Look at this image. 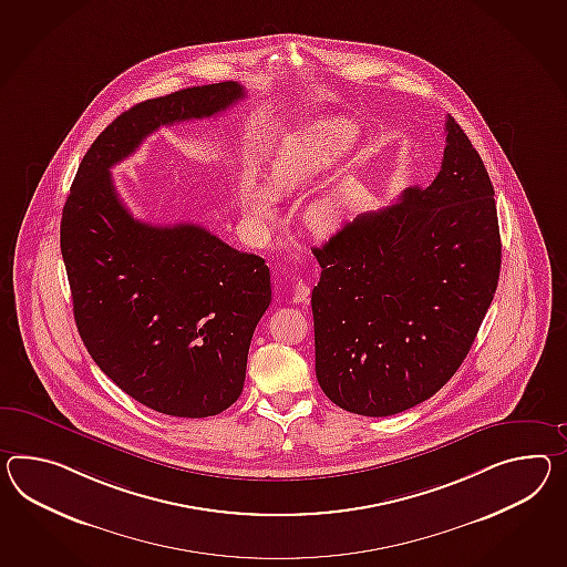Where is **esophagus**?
<instances>
[{"label":"esophagus","mask_w":567,"mask_h":567,"mask_svg":"<svg viewBox=\"0 0 567 567\" xmlns=\"http://www.w3.org/2000/svg\"><path fill=\"white\" fill-rule=\"evenodd\" d=\"M309 299V287L303 280H297V285L292 287V303H307Z\"/></svg>","instance_id":"1"}]
</instances>
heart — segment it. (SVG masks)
I'll return each instance as SVG.
<instances>
[{"instance_id":"obj_1","label":"heart","mask_w":567,"mask_h":567,"mask_svg":"<svg viewBox=\"0 0 567 567\" xmlns=\"http://www.w3.org/2000/svg\"><path fill=\"white\" fill-rule=\"evenodd\" d=\"M359 128L346 118H328L303 128L275 155L266 172V186L249 184L244 190V213L254 231L264 234L277 221V200L289 196L330 172L346 153L352 152ZM367 193L359 176H344L305 203L301 219L316 235H332L344 227Z\"/></svg>"}]
</instances>
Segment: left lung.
Instances as JSON below:
<instances>
[{"label": "left lung", "mask_w": 567, "mask_h": 567, "mask_svg": "<svg viewBox=\"0 0 567 567\" xmlns=\"http://www.w3.org/2000/svg\"><path fill=\"white\" fill-rule=\"evenodd\" d=\"M444 126L432 184L313 248L316 374L352 414H400L432 398L467 357L496 292L494 186L455 118Z\"/></svg>", "instance_id": "8db88e82"}]
</instances>
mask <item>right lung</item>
Masks as SVG:
<instances>
[{
    "mask_svg": "<svg viewBox=\"0 0 567 567\" xmlns=\"http://www.w3.org/2000/svg\"><path fill=\"white\" fill-rule=\"evenodd\" d=\"M246 97L237 82L186 87L116 116L83 155L61 217L73 318L97 367L159 414H221L244 389L249 342L272 301L270 270L194 223L138 221L111 167L159 126Z\"/></svg>",
    "mask_w": 567,
    "mask_h": 567,
    "instance_id": "add662e5",
    "label": "right lung"
}]
</instances>
